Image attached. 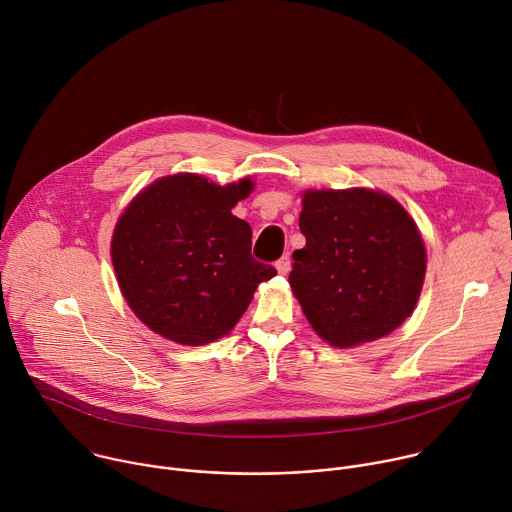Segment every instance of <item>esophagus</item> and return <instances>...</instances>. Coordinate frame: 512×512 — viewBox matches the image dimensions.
Instances as JSON below:
<instances>
[{
	"mask_svg": "<svg viewBox=\"0 0 512 512\" xmlns=\"http://www.w3.org/2000/svg\"><path fill=\"white\" fill-rule=\"evenodd\" d=\"M275 267H277V271H279L281 275H287L289 269H291V259H289V255H283L281 259H277V261H275Z\"/></svg>",
	"mask_w": 512,
	"mask_h": 512,
	"instance_id": "obj_1",
	"label": "esophagus"
}]
</instances>
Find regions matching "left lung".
I'll list each match as a JSON object with an SVG mask.
<instances>
[{"instance_id":"obj_1","label":"left lung","mask_w":512,"mask_h":512,"mask_svg":"<svg viewBox=\"0 0 512 512\" xmlns=\"http://www.w3.org/2000/svg\"><path fill=\"white\" fill-rule=\"evenodd\" d=\"M306 247L294 251L289 285L312 328L348 348L387 336L413 312L425 247L405 208L373 190L306 192Z\"/></svg>"}]
</instances>
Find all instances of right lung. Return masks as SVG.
Here are the masks:
<instances>
[{"mask_svg":"<svg viewBox=\"0 0 512 512\" xmlns=\"http://www.w3.org/2000/svg\"><path fill=\"white\" fill-rule=\"evenodd\" d=\"M251 190V180L216 186L176 174L127 206L111 257L123 296L145 326L200 346L239 322L255 287L277 273L251 255V227L231 212Z\"/></svg>","mask_w":512,"mask_h":512,"instance_id":"right-lung-1","label":"right lung"}]
</instances>
